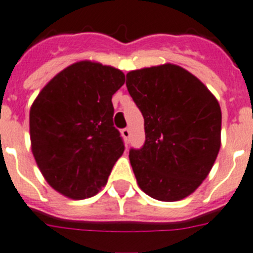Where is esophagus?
<instances>
[{
	"label": "esophagus",
	"mask_w": 253,
	"mask_h": 253,
	"mask_svg": "<svg viewBox=\"0 0 253 253\" xmlns=\"http://www.w3.org/2000/svg\"><path fill=\"white\" fill-rule=\"evenodd\" d=\"M122 137L125 138V141H126L127 143H128V141H129V136H131V132H129V129L128 128H124L122 129Z\"/></svg>",
	"instance_id": "obj_1"
}]
</instances>
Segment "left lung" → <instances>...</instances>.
Instances as JSON below:
<instances>
[{"mask_svg":"<svg viewBox=\"0 0 253 253\" xmlns=\"http://www.w3.org/2000/svg\"><path fill=\"white\" fill-rule=\"evenodd\" d=\"M126 85L145 120V145L129 151L143 193L176 202L208 176L220 149L222 112L192 73L166 63L127 73Z\"/></svg>","mask_w":253,"mask_h":253,"instance_id":"obj_1","label":"left lung"}]
</instances>
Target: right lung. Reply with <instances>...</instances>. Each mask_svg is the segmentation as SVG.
<instances>
[{
    "instance_id": "add662e5",
    "label": "right lung",
    "mask_w": 253,
    "mask_h": 253,
    "mask_svg": "<svg viewBox=\"0 0 253 253\" xmlns=\"http://www.w3.org/2000/svg\"><path fill=\"white\" fill-rule=\"evenodd\" d=\"M124 84L120 69L82 60L58 73L34 101L31 151L47 184L64 197L97 194L124 154L112 120V95Z\"/></svg>"
}]
</instances>
